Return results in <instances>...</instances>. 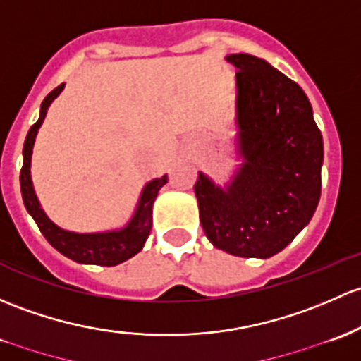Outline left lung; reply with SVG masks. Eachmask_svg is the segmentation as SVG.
<instances>
[{"instance_id":"1","label":"left lung","mask_w":361,"mask_h":361,"mask_svg":"<svg viewBox=\"0 0 361 361\" xmlns=\"http://www.w3.org/2000/svg\"><path fill=\"white\" fill-rule=\"evenodd\" d=\"M240 150L245 162L221 190L195 181L200 223L212 245L233 256L270 257L311 219L322 192L324 142L308 97L268 62L235 53Z\"/></svg>"}]
</instances>
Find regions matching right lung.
Masks as SVG:
<instances>
[{
	"instance_id": "right-lung-1",
	"label": "right lung",
	"mask_w": 361,
	"mask_h": 361,
	"mask_svg": "<svg viewBox=\"0 0 361 361\" xmlns=\"http://www.w3.org/2000/svg\"><path fill=\"white\" fill-rule=\"evenodd\" d=\"M66 85L56 86L55 90L48 94L41 104L39 119L30 126L27 133V138L24 143V164L20 169V190L22 199H24L25 209L36 221L37 228L44 235L48 242L63 256L78 261V263H90L100 264V267H116L123 261L130 259L136 252H140L149 238L152 230V206L157 197L162 185H166L168 176H162L159 180H152L145 187L140 199L138 209L130 221L126 228L119 231H109V233H72L53 225L50 219L47 218L43 209L39 207V202L34 193L32 181H30V154H32L34 138H36L37 130L43 124L47 111L50 104L60 94Z\"/></svg>"
}]
</instances>
